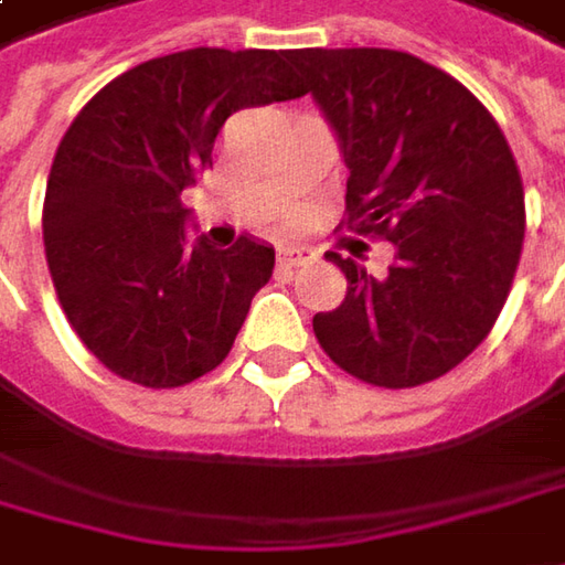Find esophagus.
<instances>
[{
    "label": "esophagus",
    "mask_w": 565,
    "mask_h": 565,
    "mask_svg": "<svg viewBox=\"0 0 565 565\" xmlns=\"http://www.w3.org/2000/svg\"><path fill=\"white\" fill-rule=\"evenodd\" d=\"M279 267H305L315 260V250L305 247V244H289V247H279Z\"/></svg>",
    "instance_id": "1"
}]
</instances>
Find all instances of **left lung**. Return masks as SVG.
Here are the masks:
<instances>
[{"instance_id": "obj_1", "label": "left lung", "mask_w": 565, "mask_h": 565, "mask_svg": "<svg viewBox=\"0 0 565 565\" xmlns=\"http://www.w3.org/2000/svg\"><path fill=\"white\" fill-rule=\"evenodd\" d=\"M350 168L340 228L397 247L387 276L327 254L347 276L315 337L375 387L441 379L473 353L509 298L524 186L493 114L458 78L401 50H292Z\"/></svg>"}]
</instances>
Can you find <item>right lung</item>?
Segmentation results:
<instances>
[{"label":"right lung","mask_w":565,"mask_h":565,"mask_svg":"<svg viewBox=\"0 0 565 565\" xmlns=\"http://www.w3.org/2000/svg\"><path fill=\"white\" fill-rule=\"evenodd\" d=\"M286 50L196 46L107 82L66 129L43 196V250L78 340L114 375L181 387L212 372L273 276V247L184 244L181 193L222 124L301 98Z\"/></svg>","instance_id":"right-lung-1"}]
</instances>
